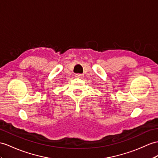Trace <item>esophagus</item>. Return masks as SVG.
Listing matches in <instances>:
<instances>
[{"mask_svg":"<svg viewBox=\"0 0 158 158\" xmlns=\"http://www.w3.org/2000/svg\"><path fill=\"white\" fill-rule=\"evenodd\" d=\"M76 78H82L84 77L83 74H77L75 75Z\"/></svg>","mask_w":158,"mask_h":158,"instance_id":"1","label":"esophagus"}]
</instances>
